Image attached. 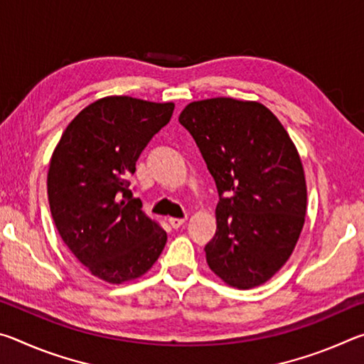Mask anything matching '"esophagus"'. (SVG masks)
Returning a JSON list of instances; mask_svg holds the SVG:
<instances>
[{
	"label": "esophagus",
	"mask_w": 364,
	"mask_h": 364,
	"mask_svg": "<svg viewBox=\"0 0 364 364\" xmlns=\"http://www.w3.org/2000/svg\"><path fill=\"white\" fill-rule=\"evenodd\" d=\"M168 223H170V226L171 228H180L181 225H184L186 223V218H168Z\"/></svg>",
	"instance_id": "esophagus-1"
}]
</instances>
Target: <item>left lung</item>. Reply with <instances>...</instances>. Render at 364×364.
<instances>
[{"label":"left lung","mask_w":364,"mask_h":364,"mask_svg":"<svg viewBox=\"0 0 364 364\" xmlns=\"http://www.w3.org/2000/svg\"><path fill=\"white\" fill-rule=\"evenodd\" d=\"M178 120L193 134L220 194L217 232L204 249L208 268L231 287L263 284L292 255L305 223L297 147L257 101H194Z\"/></svg>","instance_id":"obj_1"}]
</instances>
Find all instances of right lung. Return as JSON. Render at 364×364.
I'll return each instance as SVG.
<instances>
[{"label":"right lung","mask_w":364,"mask_h":364,"mask_svg":"<svg viewBox=\"0 0 364 364\" xmlns=\"http://www.w3.org/2000/svg\"><path fill=\"white\" fill-rule=\"evenodd\" d=\"M173 102L101 97L73 119L49 160L48 200L67 247L109 284L138 279L157 262L167 232L132 199L130 178Z\"/></svg>","instance_id":"obj_1"}]
</instances>
